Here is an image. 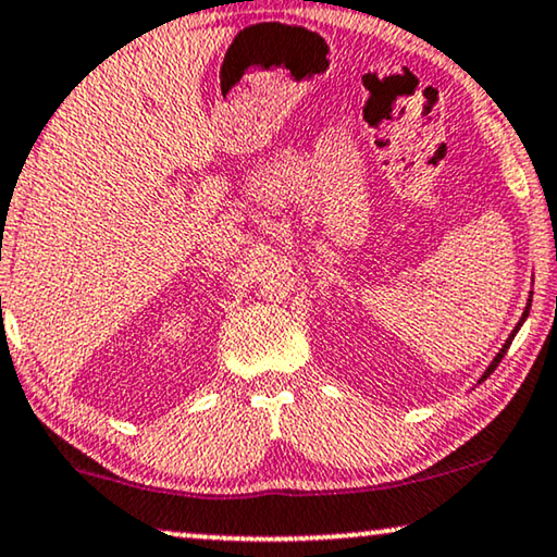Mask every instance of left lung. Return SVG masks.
<instances>
[{"label":"left lung","instance_id":"1","mask_svg":"<svg viewBox=\"0 0 557 557\" xmlns=\"http://www.w3.org/2000/svg\"><path fill=\"white\" fill-rule=\"evenodd\" d=\"M530 297H532V295H530ZM530 302H532V300H528V308H524V312H522V318H520V323H517V325H515V331L510 333V338H507V341H505V346H503V348H499V354H497L495 358H492V363L487 366V371H484V373H482V379H480V383H482L484 379H487V375H490L492 371H495V368L499 366V360H503V356L507 354V348H510V343L515 341V335H517V331H520V325L524 323V318H528V312H530Z\"/></svg>","mask_w":557,"mask_h":557}]
</instances>
